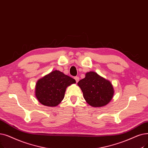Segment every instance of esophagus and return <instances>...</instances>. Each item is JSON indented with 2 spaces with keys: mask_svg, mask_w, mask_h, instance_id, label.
<instances>
[{
  "mask_svg": "<svg viewBox=\"0 0 148 148\" xmlns=\"http://www.w3.org/2000/svg\"><path fill=\"white\" fill-rule=\"evenodd\" d=\"M74 79L75 80V81H76V82H77H77L79 81V77H77V76L75 77H74Z\"/></svg>",
  "mask_w": 148,
  "mask_h": 148,
  "instance_id": "esophagus-1",
  "label": "esophagus"
}]
</instances>
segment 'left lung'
Instances as JSON below:
<instances>
[{
	"instance_id": "obj_1",
	"label": "left lung",
	"mask_w": 148,
	"mask_h": 148,
	"mask_svg": "<svg viewBox=\"0 0 148 148\" xmlns=\"http://www.w3.org/2000/svg\"><path fill=\"white\" fill-rule=\"evenodd\" d=\"M83 97L92 107H102L108 104L113 97L114 89L110 81L97 73H86L85 77L77 83Z\"/></svg>"
}]
</instances>
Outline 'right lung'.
Instances as JSON below:
<instances>
[{"mask_svg": "<svg viewBox=\"0 0 148 148\" xmlns=\"http://www.w3.org/2000/svg\"><path fill=\"white\" fill-rule=\"evenodd\" d=\"M75 83L74 79L60 71H53L37 82L36 97L45 106H57L65 97L66 88Z\"/></svg>", "mask_w": 148, "mask_h": 148, "instance_id": "obj_1", "label": "right lung"}]
</instances>
